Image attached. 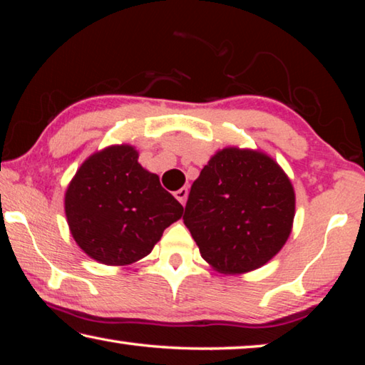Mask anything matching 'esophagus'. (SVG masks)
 Masks as SVG:
<instances>
[{"label":"esophagus","instance_id":"1","mask_svg":"<svg viewBox=\"0 0 365 365\" xmlns=\"http://www.w3.org/2000/svg\"><path fill=\"white\" fill-rule=\"evenodd\" d=\"M174 196L177 197L178 201L182 202V205H185V201H187V196H188V188H187V187H182L180 190L175 191Z\"/></svg>","mask_w":365,"mask_h":365}]
</instances>
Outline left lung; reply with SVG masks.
<instances>
[{"mask_svg": "<svg viewBox=\"0 0 365 365\" xmlns=\"http://www.w3.org/2000/svg\"><path fill=\"white\" fill-rule=\"evenodd\" d=\"M294 190L267 154L224 148L191 185L183 222L202 259L222 274L269 262L292 233Z\"/></svg>", "mask_w": 365, "mask_h": 365, "instance_id": "obj_1", "label": "left lung"}]
</instances>
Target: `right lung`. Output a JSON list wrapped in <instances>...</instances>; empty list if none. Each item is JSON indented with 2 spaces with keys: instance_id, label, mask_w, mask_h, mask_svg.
Instances as JSON below:
<instances>
[{
  "instance_id": "obj_1",
  "label": "right lung",
  "mask_w": 365,
  "mask_h": 365,
  "mask_svg": "<svg viewBox=\"0 0 365 365\" xmlns=\"http://www.w3.org/2000/svg\"><path fill=\"white\" fill-rule=\"evenodd\" d=\"M66 217L77 245L95 261L127 265L154 248L183 207L138 164L130 145L95 153L66 191Z\"/></svg>"
}]
</instances>
